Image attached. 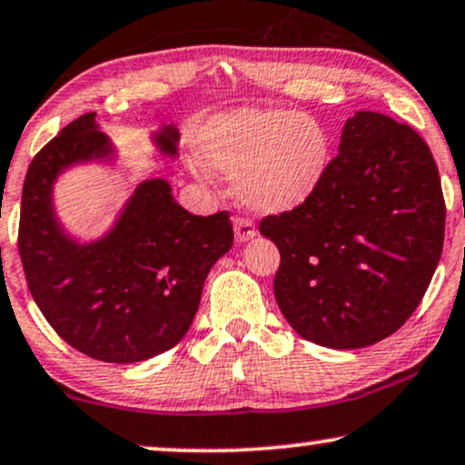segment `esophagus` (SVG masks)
Listing matches in <instances>:
<instances>
[{"label":"esophagus","mask_w":465,"mask_h":465,"mask_svg":"<svg viewBox=\"0 0 465 465\" xmlns=\"http://www.w3.org/2000/svg\"><path fill=\"white\" fill-rule=\"evenodd\" d=\"M233 232H236V242H249L251 238L257 236L255 227H252V223L249 219H244V216H236V221H233Z\"/></svg>","instance_id":"esophagus-1"}]
</instances>
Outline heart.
Returning a JSON list of instances; mask_svg holds the SVG:
<instances>
[{
  "instance_id": "1",
  "label": "heart",
  "mask_w": 465,
  "mask_h": 465,
  "mask_svg": "<svg viewBox=\"0 0 465 465\" xmlns=\"http://www.w3.org/2000/svg\"><path fill=\"white\" fill-rule=\"evenodd\" d=\"M203 159L229 178L238 195L263 214H281L311 200L330 168L323 123L282 108H240L216 114L200 132ZM200 176H208L197 165Z\"/></svg>"
}]
</instances>
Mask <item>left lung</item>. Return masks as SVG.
I'll return each instance as SVG.
<instances>
[{
	"instance_id": "obj_1",
	"label": "left lung",
	"mask_w": 465,
	"mask_h": 465,
	"mask_svg": "<svg viewBox=\"0 0 465 465\" xmlns=\"http://www.w3.org/2000/svg\"><path fill=\"white\" fill-rule=\"evenodd\" d=\"M444 197L423 138L381 113L346 121L311 200L259 223L281 251L278 308L308 342L361 349L423 300L444 242Z\"/></svg>"
}]
</instances>
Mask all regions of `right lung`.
<instances>
[{
    "mask_svg": "<svg viewBox=\"0 0 465 465\" xmlns=\"http://www.w3.org/2000/svg\"><path fill=\"white\" fill-rule=\"evenodd\" d=\"M178 138L165 125L153 142L176 157ZM113 154L95 113L78 116L35 154L23 184L18 252L35 304L67 344L99 361L135 363L189 331L203 281L232 249L233 229L227 213L191 214L163 178H153L135 187L106 236L76 242L54 214L53 184L70 165Z\"/></svg>",
    "mask_w": 465,
    "mask_h": 465,
    "instance_id": "add662e5",
    "label": "right lung"
}]
</instances>
